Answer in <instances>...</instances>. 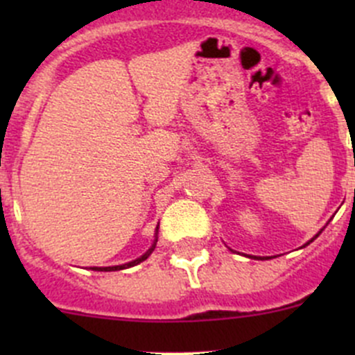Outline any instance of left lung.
<instances>
[{
  "label": "left lung",
  "mask_w": 355,
  "mask_h": 355,
  "mask_svg": "<svg viewBox=\"0 0 355 355\" xmlns=\"http://www.w3.org/2000/svg\"><path fill=\"white\" fill-rule=\"evenodd\" d=\"M323 230H324V227H323V228H321V230H320V232H318V234H316V235H314V237H313V239H311V241H309V242H306V244H304L302 247L309 245V244H311V242H314V241H316V239H318V237H320V235H321V232H323ZM249 257H254V259H261V261H264V259H270V257H268V256H266V257H261V256H249Z\"/></svg>",
  "instance_id": "1"
}]
</instances>
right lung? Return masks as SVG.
Listing matches in <instances>:
<instances>
[{"mask_svg": "<svg viewBox=\"0 0 355 355\" xmlns=\"http://www.w3.org/2000/svg\"><path fill=\"white\" fill-rule=\"evenodd\" d=\"M156 242H157V227H156V235H155V241H153V245L149 247L148 250H146L144 254H142L141 257H137V259H134V261H130V263H125V264H118V266H105V268H98V266H92L91 270L92 271H120V270H127V268H132V266H135V264H139V263H142V261H146L148 259L149 256H151L153 254V250H155V247H156Z\"/></svg>", "mask_w": 355, "mask_h": 355, "instance_id": "add662e5", "label": "right lung"}]
</instances>
